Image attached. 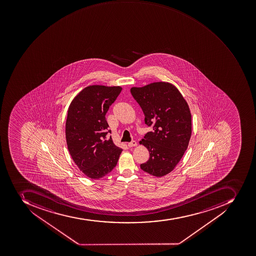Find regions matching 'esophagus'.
<instances>
[{"instance_id":"obj_1","label":"esophagus","mask_w":256,"mask_h":256,"mask_svg":"<svg viewBox=\"0 0 256 256\" xmlns=\"http://www.w3.org/2000/svg\"><path fill=\"white\" fill-rule=\"evenodd\" d=\"M128 146L129 148L136 147V146H137L136 141L132 140L131 141V142H129V143L128 144Z\"/></svg>"}]
</instances>
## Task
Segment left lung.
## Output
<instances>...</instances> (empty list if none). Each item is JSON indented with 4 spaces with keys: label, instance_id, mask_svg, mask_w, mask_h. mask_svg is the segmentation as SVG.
Returning a JSON list of instances; mask_svg holds the SVG:
<instances>
[{
    "label": "left lung",
    "instance_id": "obj_1",
    "mask_svg": "<svg viewBox=\"0 0 256 256\" xmlns=\"http://www.w3.org/2000/svg\"><path fill=\"white\" fill-rule=\"evenodd\" d=\"M131 94L143 110L145 124L153 127L140 141L150 154L140 168L153 176H164L174 170L188 147L192 114L188 102L168 82L132 87Z\"/></svg>",
    "mask_w": 256,
    "mask_h": 256
}]
</instances>
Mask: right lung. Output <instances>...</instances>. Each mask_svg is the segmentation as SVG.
Returning a JSON list of instances; mask_svg holds the SVG:
<instances>
[{
  "label": "right lung",
  "mask_w": 256,
  "mask_h": 256,
  "mask_svg": "<svg viewBox=\"0 0 256 256\" xmlns=\"http://www.w3.org/2000/svg\"><path fill=\"white\" fill-rule=\"evenodd\" d=\"M120 86H90L80 92L68 109V149L86 176L98 180L116 166L123 149L108 139L105 115L120 94Z\"/></svg>",
  "instance_id": "obj_1"
}]
</instances>
